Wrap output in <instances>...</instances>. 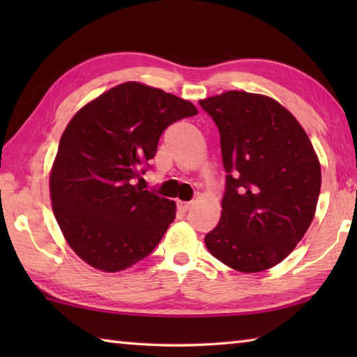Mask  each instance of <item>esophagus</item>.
Returning a JSON list of instances; mask_svg holds the SVG:
<instances>
[{"instance_id": "esophagus-1", "label": "esophagus", "mask_w": 357, "mask_h": 357, "mask_svg": "<svg viewBox=\"0 0 357 357\" xmlns=\"http://www.w3.org/2000/svg\"><path fill=\"white\" fill-rule=\"evenodd\" d=\"M178 208L181 210V211H188L192 208V202H178Z\"/></svg>"}]
</instances>
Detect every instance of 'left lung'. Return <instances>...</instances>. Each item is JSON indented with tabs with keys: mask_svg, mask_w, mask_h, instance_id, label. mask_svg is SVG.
<instances>
[{
	"mask_svg": "<svg viewBox=\"0 0 357 357\" xmlns=\"http://www.w3.org/2000/svg\"><path fill=\"white\" fill-rule=\"evenodd\" d=\"M221 136V221L206 234L216 259L242 273L275 267L304 238L321 165L304 128L268 96L230 90L199 101Z\"/></svg>",
	"mask_w": 357,
	"mask_h": 357,
	"instance_id": "1",
	"label": "left lung"
}]
</instances>
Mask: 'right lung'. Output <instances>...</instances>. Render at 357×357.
<instances>
[{
	"instance_id": "add662e5",
	"label": "right lung",
	"mask_w": 357,
	"mask_h": 357,
	"mask_svg": "<svg viewBox=\"0 0 357 357\" xmlns=\"http://www.w3.org/2000/svg\"><path fill=\"white\" fill-rule=\"evenodd\" d=\"M188 101L124 82L72 118L50 173L53 213L82 261L121 271L147 257L176 215V204L135 184L146 173L162 132L195 116Z\"/></svg>"
}]
</instances>
